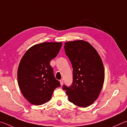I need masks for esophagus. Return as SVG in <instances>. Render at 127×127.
I'll use <instances>...</instances> for the list:
<instances>
[{"label": "esophagus", "instance_id": "1", "mask_svg": "<svg viewBox=\"0 0 127 127\" xmlns=\"http://www.w3.org/2000/svg\"><path fill=\"white\" fill-rule=\"evenodd\" d=\"M60 83H61V86H62V85L63 84V79L60 80Z\"/></svg>", "mask_w": 127, "mask_h": 127}]
</instances>
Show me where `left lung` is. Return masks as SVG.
<instances>
[{
    "label": "left lung",
    "instance_id": "1",
    "mask_svg": "<svg viewBox=\"0 0 127 127\" xmlns=\"http://www.w3.org/2000/svg\"><path fill=\"white\" fill-rule=\"evenodd\" d=\"M64 49L73 68V82L70 87L64 85L63 88L70 102L88 107L98 98L104 82L102 59L91 44L83 40L66 42Z\"/></svg>",
    "mask_w": 127,
    "mask_h": 127
}]
</instances>
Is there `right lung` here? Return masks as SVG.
Masks as SVG:
<instances>
[{
  "mask_svg": "<svg viewBox=\"0 0 127 127\" xmlns=\"http://www.w3.org/2000/svg\"><path fill=\"white\" fill-rule=\"evenodd\" d=\"M61 42H44L32 46L20 60L18 83L24 98L32 104H43L50 100L61 86L54 77L50 62L59 52Z\"/></svg>",
  "mask_w": 127,
  "mask_h": 127,
  "instance_id": "1",
  "label": "right lung"
}]
</instances>
